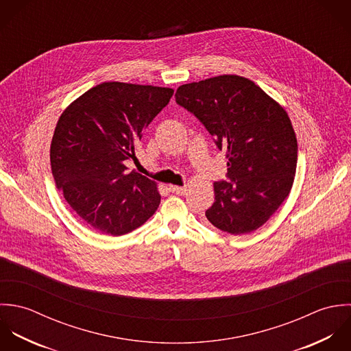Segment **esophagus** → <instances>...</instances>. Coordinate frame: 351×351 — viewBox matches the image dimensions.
<instances>
[{"label": "esophagus", "instance_id": "1", "mask_svg": "<svg viewBox=\"0 0 351 351\" xmlns=\"http://www.w3.org/2000/svg\"><path fill=\"white\" fill-rule=\"evenodd\" d=\"M169 191L178 195H184L186 194V187H180V186H169Z\"/></svg>", "mask_w": 351, "mask_h": 351}]
</instances>
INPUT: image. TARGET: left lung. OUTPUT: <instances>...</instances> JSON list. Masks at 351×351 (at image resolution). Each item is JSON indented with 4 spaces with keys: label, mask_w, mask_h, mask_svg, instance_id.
<instances>
[{
    "label": "left lung",
    "mask_w": 351,
    "mask_h": 351,
    "mask_svg": "<svg viewBox=\"0 0 351 351\" xmlns=\"http://www.w3.org/2000/svg\"><path fill=\"white\" fill-rule=\"evenodd\" d=\"M175 97L226 152L228 180L214 182L208 221L230 234L256 230L286 199L295 175L297 138L286 111L234 74L180 85Z\"/></svg>",
    "instance_id": "obj_1"
}]
</instances>
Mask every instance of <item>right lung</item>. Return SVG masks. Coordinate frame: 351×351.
<instances>
[{"label":"right lung","instance_id":"obj_1","mask_svg":"<svg viewBox=\"0 0 351 351\" xmlns=\"http://www.w3.org/2000/svg\"><path fill=\"white\" fill-rule=\"evenodd\" d=\"M173 89L126 82L99 84L62 112L50 147L57 189L93 229L126 234L160 205L156 183L125 161L137 160L142 132L169 103Z\"/></svg>","mask_w":351,"mask_h":351}]
</instances>
